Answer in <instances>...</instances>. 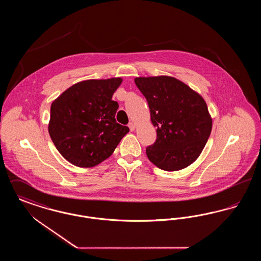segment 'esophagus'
<instances>
[{
    "instance_id": "34e87169",
    "label": "esophagus",
    "mask_w": 261,
    "mask_h": 261,
    "mask_svg": "<svg viewBox=\"0 0 261 261\" xmlns=\"http://www.w3.org/2000/svg\"><path fill=\"white\" fill-rule=\"evenodd\" d=\"M128 127H129L130 131H134V130H135V128H136V125H135L134 122H130V123L128 124Z\"/></svg>"
}]
</instances>
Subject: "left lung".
<instances>
[{"mask_svg": "<svg viewBox=\"0 0 261 261\" xmlns=\"http://www.w3.org/2000/svg\"><path fill=\"white\" fill-rule=\"evenodd\" d=\"M138 89L147 99L156 140L146 152L165 171H177L195 162L212 128L206 102L196 91L170 76L136 77Z\"/></svg>", "mask_w": 261, "mask_h": 261, "instance_id": "8db88e82", "label": "left lung"}]
</instances>
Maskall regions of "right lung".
Wrapping results in <instances>:
<instances>
[{"label": "right lung", "instance_id": "1", "mask_svg": "<svg viewBox=\"0 0 261 261\" xmlns=\"http://www.w3.org/2000/svg\"><path fill=\"white\" fill-rule=\"evenodd\" d=\"M122 78L91 79L65 90L50 106L49 134L67 162L79 167H93L110 158L127 126L115 120L118 109L112 95Z\"/></svg>", "mask_w": 261, "mask_h": 261}]
</instances>
